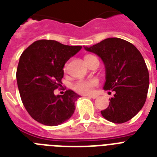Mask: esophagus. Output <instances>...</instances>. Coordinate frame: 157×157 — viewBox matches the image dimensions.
<instances>
[{
    "label": "esophagus",
    "mask_w": 157,
    "mask_h": 157,
    "mask_svg": "<svg viewBox=\"0 0 157 157\" xmlns=\"http://www.w3.org/2000/svg\"><path fill=\"white\" fill-rule=\"evenodd\" d=\"M88 96V98H96L98 96L96 95V94H90V95H87Z\"/></svg>",
    "instance_id": "1"
}]
</instances>
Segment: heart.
<instances>
[{
    "instance_id": "1",
    "label": "heart",
    "mask_w": 157,
    "mask_h": 157,
    "mask_svg": "<svg viewBox=\"0 0 157 157\" xmlns=\"http://www.w3.org/2000/svg\"><path fill=\"white\" fill-rule=\"evenodd\" d=\"M92 58H96V57L93 56V55H90V54H88V55H86L85 57V60L87 61L88 59H92ZM67 67H68V63H65V65L63 67L64 71H66L67 70ZM98 83V80L94 78L89 79V80H80V81H76L75 84H73L72 89H73L74 90L80 94H88L91 93V91H92L94 87L97 86Z\"/></svg>"
}]
</instances>
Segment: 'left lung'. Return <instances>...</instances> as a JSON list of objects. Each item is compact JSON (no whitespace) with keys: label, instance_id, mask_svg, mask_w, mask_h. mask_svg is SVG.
Returning a JSON list of instances; mask_svg holds the SVG:
<instances>
[{"label":"left lung","instance_id":"8db88e82","mask_svg":"<svg viewBox=\"0 0 157 157\" xmlns=\"http://www.w3.org/2000/svg\"><path fill=\"white\" fill-rule=\"evenodd\" d=\"M86 50L103 60L106 68L105 90L114 91L109 106L101 111L105 119L121 124L131 120L144 107L149 87V73L139 50L121 38H107Z\"/></svg>","mask_w":157,"mask_h":157}]
</instances>
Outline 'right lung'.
Here are the masks:
<instances>
[{
    "mask_svg": "<svg viewBox=\"0 0 157 157\" xmlns=\"http://www.w3.org/2000/svg\"><path fill=\"white\" fill-rule=\"evenodd\" d=\"M81 48L39 40L21 54L16 72L21 99L28 114L40 124L58 125L74 113L80 96L71 90L63 95H55L54 91L62 86L64 64Z\"/></svg>",
    "mask_w": 157,
    "mask_h": 157,
    "instance_id": "right-lung-1",
    "label": "right lung"
}]
</instances>
